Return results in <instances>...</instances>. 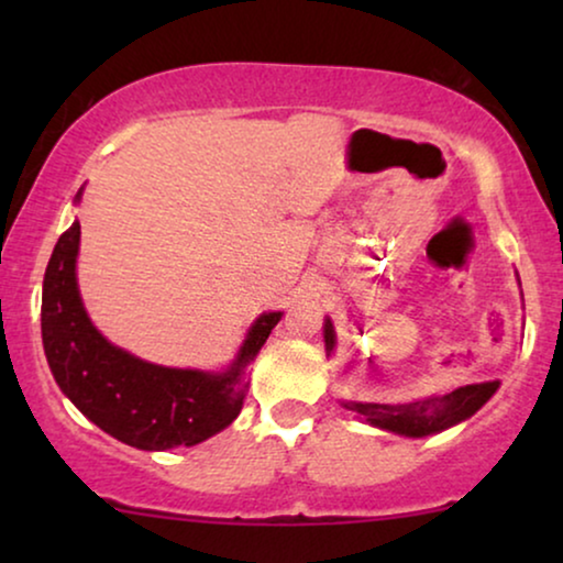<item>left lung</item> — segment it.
I'll return each mask as SVG.
<instances>
[{
  "mask_svg": "<svg viewBox=\"0 0 563 563\" xmlns=\"http://www.w3.org/2000/svg\"><path fill=\"white\" fill-rule=\"evenodd\" d=\"M335 345V333L330 320H325V349L328 353ZM497 382H482V384H466L449 391L443 397H428L418 399V402L405 405H376V402H345V407L353 412L364 415L366 422L376 428L391 430L399 435L422 438L430 433H441V430L456 426V422L466 420L474 415L487 399L495 395Z\"/></svg>",
  "mask_w": 563,
  "mask_h": 563,
  "instance_id": "left-lung-1",
  "label": "left lung"
}]
</instances>
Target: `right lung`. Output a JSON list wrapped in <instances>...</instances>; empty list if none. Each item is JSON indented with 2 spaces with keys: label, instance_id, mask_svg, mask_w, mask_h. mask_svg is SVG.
<instances>
[{
  "label": "right lung",
  "instance_id": "add662e5",
  "mask_svg": "<svg viewBox=\"0 0 563 563\" xmlns=\"http://www.w3.org/2000/svg\"><path fill=\"white\" fill-rule=\"evenodd\" d=\"M79 233L74 222L58 238L43 279V349L64 395L104 433L143 451L195 445L228 428L243 407L249 364L282 312L261 314L225 374L145 364L107 343L84 312L76 287Z\"/></svg>",
  "mask_w": 563,
  "mask_h": 563
}]
</instances>
